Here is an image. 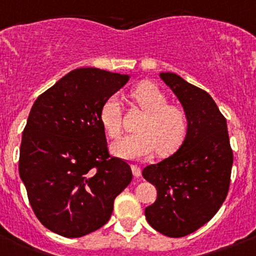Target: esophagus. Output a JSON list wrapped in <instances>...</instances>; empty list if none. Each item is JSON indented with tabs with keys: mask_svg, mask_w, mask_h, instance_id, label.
Here are the masks:
<instances>
[{
	"mask_svg": "<svg viewBox=\"0 0 256 256\" xmlns=\"http://www.w3.org/2000/svg\"><path fill=\"white\" fill-rule=\"evenodd\" d=\"M132 172H133V174H134V177H140V174H142V168H140L138 164H133Z\"/></svg>",
	"mask_w": 256,
	"mask_h": 256,
	"instance_id": "esophagus-1",
	"label": "esophagus"
}]
</instances>
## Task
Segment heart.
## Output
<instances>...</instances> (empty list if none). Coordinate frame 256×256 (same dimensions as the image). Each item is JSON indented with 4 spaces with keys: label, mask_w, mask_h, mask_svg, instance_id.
<instances>
[{
    "label": "heart",
    "mask_w": 256,
    "mask_h": 256,
    "mask_svg": "<svg viewBox=\"0 0 256 256\" xmlns=\"http://www.w3.org/2000/svg\"><path fill=\"white\" fill-rule=\"evenodd\" d=\"M133 104L144 112L146 116L138 124L140 130L130 134L113 146V152L126 160H140L156 150L162 156L176 152L188 132V112L180 104L168 103L170 98L158 85L144 82L130 92ZM100 122L113 140L123 130V112L116 96L104 102L100 109Z\"/></svg>",
    "instance_id": "obj_1"
}]
</instances>
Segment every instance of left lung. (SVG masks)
<instances>
[{"label":"left lung","mask_w":256,"mask_h":256,"mask_svg":"<svg viewBox=\"0 0 256 256\" xmlns=\"http://www.w3.org/2000/svg\"><path fill=\"white\" fill-rule=\"evenodd\" d=\"M160 78L188 112L190 126L174 154L143 170L157 190V200L144 214L158 232L184 238L208 222L224 204L234 156L226 119L210 94L174 72Z\"/></svg>","instance_id":"8db88e82"}]
</instances>
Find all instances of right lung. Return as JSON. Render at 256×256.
<instances>
[{
    "label": "right lung",
    "mask_w": 256,
    "mask_h": 256,
    "mask_svg": "<svg viewBox=\"0 0 256 256\" xmlns=\"http://www.w3.org/2000/svg\"><path fill=\"white\" fill-rule=\"evenodd\" d=\"M128 75L70 72L35 100L22 133L20 177L46 228L80 238L106 225L132 181L128 162L109 153L100 109Z\"/></svg>",
    "instance_id": "right-lung-1"
}]
</instances>
